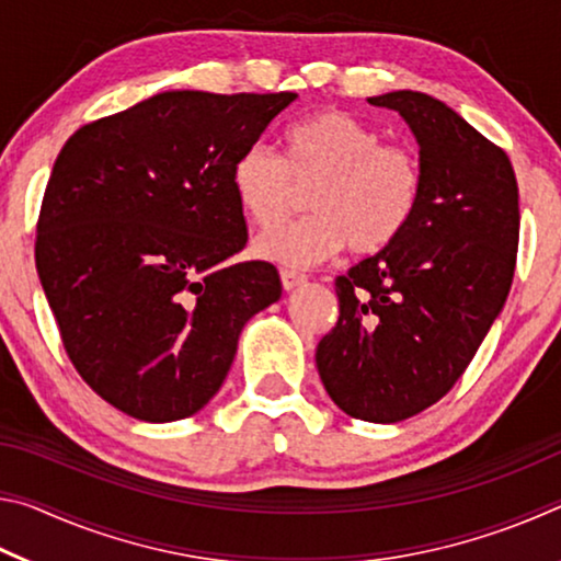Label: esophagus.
Instances as JSON below:
<instances>
[{
	"mask_svg": "<svg viewBox=\"0 0 561 561\" xmlns=\"http://www.w3.org/2000/svg\"><path fill=\"white\" fill-rule=\"evenodd\" d=\"M279 277H282V287L287 289V291L297 289L299 284H301L304 279H307V277H304V274H301V272H297V270H282V272H279Z\"/></svg>",
	"mask_w": 561,
	"mask_h": 561,
	"instance_id": "34e87169",
	"label": "esophagus"
}]
</instances>
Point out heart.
Instances as JSON below:
<instances>
[{
    "label": "heart",
    "instance_id": "b5f03b06",
    "mask_svg": "<svg viewBox=\"0 0 561 561\" xmlns=\"http://www.w3.org/2000/svg\"><path fill=\"white\" fill-rule=\"evenodd\" d=\"M287 160L272 146H247L232 163L237 205L262 230L279 225L311 187V215L254 240V254L284 267H309L348 250L376 254L411 222L421 197V163L408 146L346 111L311 113L284 133Z\"/></svg>",
    "mask_w": 561,
    "mask_h": 561
}]
</instances>
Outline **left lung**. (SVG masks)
<instances>
[{
    "instance_id": "1",
    "label": "left lung",
    "mask_w": 561,
    "mask_h": 561,
    "mask_svg": "<svg viewBox=\"0 0 561 561\" xmlns=\"http://www.w3.org/2000/svg\"><path fill=\"white\" fill-rule=\"evenodd\" d=\"M421 153V197L393 244L336 277L339 321L317 368L341 411L398 423L458 383L515 277L519 193L507 153L443 101L391 91Z\"/></svg>"
}]
</instances>
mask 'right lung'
Masks as SVG:
<instances>
[{
    "label": "right lung",
    "mask_w": 561,
    "mask_h": 561,
    "mask_svg": "<svg viewBox=\"0 0 561 561\" xmlns=\"http://www.w3.org/2000/svg\"><path fill=\"white\" fill-rule=\"evenodd\" d=\"M297 93L165 91L73 133L36 225V272L66 354L146 423L201 411L242 327L282 297L247 244L232 163Z\"/></svg>",
    "instance_id": "1"
}]
</instances>
